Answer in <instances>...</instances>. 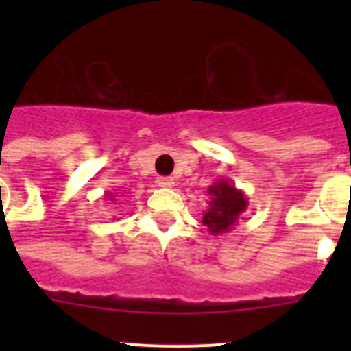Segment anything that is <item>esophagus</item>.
<instances>
[{
	"instance_id": "esophagus-1",
	"label": "esophagus",
	"mask_w": 351,
	"mask_h": 351,
	"mask_svg": "<svg viewBox=\"0 0 351 351\" xmlns=\"http://www.w3.org/2000/svg\"><path fill=\"white\" fill-rule=\"evenodd\" d=\"M158 186L161 188H172L173 186V179L172 178H158Z\"/></svg>"
}]
</instances>
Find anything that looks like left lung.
<instances>
[{"mask_svg":"<svg viewBox=\"0 0 351 351\" xmlns=\"http://www.w3.org/2000/svg\"><path fill=\"white\" fill-rule=\"evenodd\" d=\"M209 207L204 210L202 223L213 235H221L232 230L239 216L246 210L247 198L235 184L218 179L209 186Z\"/></svg>","mask_w":351,"mask_h":351,"instance_id":"left-lung-1","label":"left lung"}]
</instances>
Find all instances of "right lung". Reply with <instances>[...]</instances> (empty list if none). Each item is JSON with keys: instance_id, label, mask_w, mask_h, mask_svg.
Wrapping results in <instances>:
<instances>
[{"instance_id": "1", "label": "right lung", "mask_w": 351, "mask_h": 351, "mask_svg": "<svg viewBox=\"0 0 351 351\" xmlns=\"http://www.w3.org/2000/svg\"><path fill=\"white\" fill-rule=\"evenodd\" d=\"M105 200H114V195L110 193V191H107V193H105Z\"/></svg>"}]
</instances>
